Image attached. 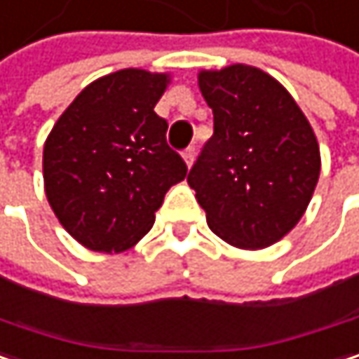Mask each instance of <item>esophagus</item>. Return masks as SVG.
<instances>
[{"mask_svg": "<svg viewBox=\"0 0 359 359\" xmlns=\"http://www.w3.org/2000/svg\"><path fill=\"white\" fill-rule=\"evenodd\" d=\"M182 155H184V161H186V165L190 167V165L194 163V155H196V151H194V147H188V149H186V151H184Z\"/></svg>", "mask_w": 359, "mask_h": 359, "instance_id": "obj_1", "label": "esophagus"}]
</instances>
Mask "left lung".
<instances>
[{
	"mask_svg": "<svg viewBox=\"0 0 359 359\" xmlns=\"http://www.w3.org/2000/svg\"><path fill=\"white\" fill-rule=\"evenodd\" d=\"M212 136L188 173L206 223L236 248H266L302 219L320 175L316 136L292 95L252 66L201 72Z\"/></svg>",
	"mask_w": 359,
	"mask_h": 359,
	"instance_id": "obj_1",
	"label": "left lung"
}]
</instances>
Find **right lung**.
Segmentation results:
<instances>
[{
  "instance_id": "1",
  "label": "right lung",
  "mask_w": 359,
  "mask_h": 359,
  "mask_svg": "<svg viewBox=\"0 0 359 359\" xmlns=\"http://www.w3.org/2000/svg\"><path fill=\"white\" fill-rule=\"evenodd\" d=\"M169 78L119 69L88 84L62 113L43 151L45 194L66 231L97 252L144 238L167 190L188 167L155 113Z\"/></svg>"
}]
</instances>
